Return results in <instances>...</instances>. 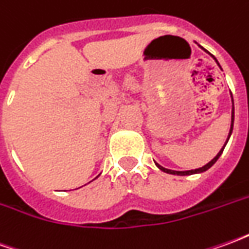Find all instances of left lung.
<instances>
[{
  "mask_svg": "<svg viewBox=\"0 0 249 249\" xmlns=\"http://www.w3.org/2000/svg\"><path fill=\"white\" fill-rule=\"evenodd\" d=\"M232 129H233V109H232V123H231V130H230V136L231 133H232ZM230 136H228V139H230ZM228 141V140H227ZM227 144V142H225ZM225 146V145H224ZM224 146H223V149L216 155V157H214L213 160H211V161L207 164V165H204L203 168H198V169H195V171H184V172H178V171H171V169H167V168H162L161 165H159V164H156L157 167L160 168L161 171H164V172H167V173H171V175H181V176H187V175H193V173H200V172H204V171H207V169H209V168L212 167L213 165L214 162L217 161V159L220 157V155L223 153V151H224Z\"/></svg>",
  "mask_w": 249,
  "mask_h": 249,
  "instance_id": "obj_1",
  "label": "left lung"
}]
</instances>
